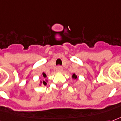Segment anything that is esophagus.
<instances>
[{
    "mask_svg": "<svg viewBox=\"0 0 121 121\" xmlns=\"http://www.w3.org/2000/svg\"><path fill=\"white\" fill-rule=\"evenodd\" d=\"M56 71H57V72H59V73H60V72L62 71V67L61 66H57V68H56Z\"/></svg>",
    "mask_w": 121,
    "mask_h": 121,
    "instance_id": "esophagus-1",
    "label": "esophagus"
}]
</instances>
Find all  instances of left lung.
Returning <instances> with one entry per match:
<instances>
[{
	"label": "left lung",
	"mask_w": 121,
	"mask_h": 121,
	"mask_svg": "<svg viewBox=\"0 0 121 121\" xmlns=\"http://www.w3.org/2000/svg\"><path fill=\"white\" fill-rule=\"evenodd\" d=\"M72 78L74 79H76V78H77V75H76L75 73H74L73 74V76H72Z\"/></svg>",
	"instance_id": "obj_1"
}]
</instances>
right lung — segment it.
<instances>
[{
  "instance_id": "add662e5",
  "label": "right lung",
  "mask_w": 121,
  "mask_h": 121,
  "mask_svg": "<svg viewBox=\"0 0 121 121\" xmlns=\"http://www.w3.org/2000/svg\"><path fill=\"white\" fill-rule=\"evenodd\" d=\"M42 75L43 78H47V75H46V74L44 73H42ZM47 82H48V80H47V79H46L45 81H40V83H39V85H40V86H42V85H47Z\"/></svg>"
}]
</instances>
